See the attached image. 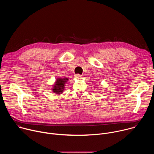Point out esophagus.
Wrapping results in <instances>:
<instances>
[{"label":"esophagus","instance_id":"obj_1","mask_svg":"<svg viewBox=\"0 0 154 154\" xmlns=\"http://www.w3.org/2000/svg\"><path fill=\"white\" fill-rule=\"evenodd\" d=\"M75 78H77V79H79V80H80V79L83 77V76L81 75H80V74H76V75H75Z\"/></svg>","mask_w":154,"mask_h":154}]
</instances>
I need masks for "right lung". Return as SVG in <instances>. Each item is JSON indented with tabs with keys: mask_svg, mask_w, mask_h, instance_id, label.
Here are the masks:
<instances>
[{
	"mask_svg": "<svg viewBox=\"0 0 154 154\" xmlns=\"http://www.w3.org/2000/svg\"><path fill=\"white\" fill-rule=\"evenodd\" d=\"M68 78H57L56 79L55 82L53 85L52 86V92L57 94H60L63 93L64 89L65 88V84L67 83L68 81Z\"/></svg>",
	"mask_w": 154,
	"mask_h": 154,
	"instance_id": "add662e5",
	"label": "right lung"
}]
</instances>
